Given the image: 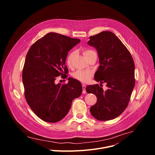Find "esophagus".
I'll return each mask as SVG.
<instances>
[{
  "instance_id": "obj_1",
  "label": "esophagus",
  "mask_w": 155,
  "mask_h": 155,
  "mask_svg": "<svg viewBox=\"0 0 155 155\" xmlns=\"http://www.w3.org/2000/svg\"><path fill=\"white\" fill-rule=\"evenodd\" d=\"M82 87H83V94H86V86L84 84H82Z\"/></svg>"
}]
</instances>
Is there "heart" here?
Segmentation results:
<instances>
[{"label":"heart","instance_id":"obj_1","mask_svg":"<svg viewBox=\"0 0 155 155\" xmlns=\"http://www.w3.org/2000/svg\"><path fill=\"white\" fill-rule=\"evenodd\" d=\"M95 53H96L91 49L85 48L83 50V54L84 55L86 59L89 58L91 55ZM76 54H77V52L75 50L71 51L68 54L67 58H66V62H67L68 66H69V67H71L72 66V61L75 56L76 55ZM93 71L91 70H84V71L80 70L77 71L73 74V77L81 83H87L93 77Z\"/></svg>","mask_w":155,"mask_h":155}]
</instances>
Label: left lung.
Returning a JSON list of instances; mask_svg holds the SVG:
<instances>
[{
  "instance_id": "left-lung-1",
  "label": "left lung",
  "mask_w": 155,
  "mask_h": 155,
  "mask_svg": "<svg viewBox=\"0 0 155 155\" xmlns=\"http://www.w3.org/2000/svg\"><path fill=\"white\" fill-rule=\"evenodd\" d=\"M90 38L88 45L96 48L100 63L94 79L106 83L108 87L104 91L98 84L86 86V92L97 97V102L90 108V112L99 121L113 120L124 111L135 86L134 60L112 32L102 31Z\"/></svg>"
}]
</instances>
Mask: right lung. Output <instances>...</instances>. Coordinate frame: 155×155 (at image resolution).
<instances>
[{
	"label": "right lung",
	"mask_w": 155,
	"mask_h": 155,
	"mask_svg": "<svg viewBox=\"0 0 155 155\" xmlns=\"http://www.w3.org/2000/svg\"><path fill=\"white\" fill-rule=\"evenodd\" d=\"M80 41L50 32L37 40L26 54L22 75L25 96L34 114L46 122L61 120L82 93L81 84L75 79L69 78L68 84L54 83L60 75L67 78L66 58Z\"/></svg>",
	"instance_id": "1"
}]
</instances>
